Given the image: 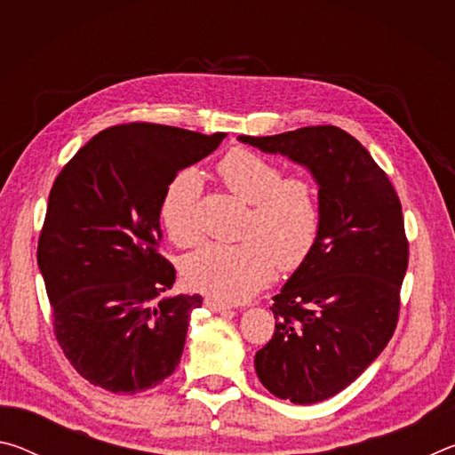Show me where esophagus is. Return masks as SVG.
Listing matches in <instances>:
<instances>
[{
    "mask_svg": "<svg viewBox=\"0 0 455 455\" xmlns=\"http://www.w3.org/2000/svg\"><path fill=\"white\" fill-rule=\"evenodd\" d=\"M204 305L209 307V309H211L212 313H227V311H230V307H228V305H225V303H219V301H214V299H206Z\"/></svg>",
    "mask_w": 455,
    "mask_h": 455,
    "instance_id": "34e87169",
    "label": "esophagus"
}]
</instances>
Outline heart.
Returning <instances> with one entry per match:
<instances>
[{"mask_svg": "<svg viewBox=\"0 0 455 455\" xmlns=\"http://www.w3.org/2000/svg\"><path fill=\"white\" fill-rule=\"evenodd\" d=\"M219 176L233 195L251 204L243 243L204 244L184 259L182 276L190 289L222 303H241L271 283L275 267L292 273L309 260L321 230V206L313 184L284 179L279 164L235 148L219 163ZM203 180L184 171L168 187L160 217L171 241L190 246L200 238L198 200Z\"/></svg>", "mask_w": 455, "mask_h": 455, "instance_id": "1", "label": "heart"}]
</instances>
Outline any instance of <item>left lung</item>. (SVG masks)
I'll list each match as a JSON object with an SVG mask.
<instances>
[{
    "label": "left lung",
    "mask_w": 455,
    "mask_h": 455,
    "mask_svg": "<svg viewBox=\"0 0 455 455\" xmlns=\"http://www.w3.org/2000/svg\"><path fill=\"white\" fill-rule=\"evenodd\" d=\"M238 140L283 154L317 182V244L273 297L275 335L257 351L255 369L279 399L325 402L379 357L395 331L410 255L402 203L371 154L337 126Z\"/></svg>",
    "instance_id": "obj_1"
}]
</instances>
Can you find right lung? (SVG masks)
Returning <instances> with one entry per match:
<instances>
[{"mask_svg": "<svg viewBox=\"0 0 455 455\" xmlns=\"http://www.w3.org/2000/svg\"><path fill=\"white\" fill-rule=\"evenodd\" d=\"M227 134L132 122L108 128L58 174L37 243L53 331L82 377L140 394L174 373L200 295H164L176 271L158 252L176 172Z\"/></svg>", "mask_w": 455, "mask_h": 455, "instance_id": "right-lung-1", "label": "right lung"}]
</instances>
